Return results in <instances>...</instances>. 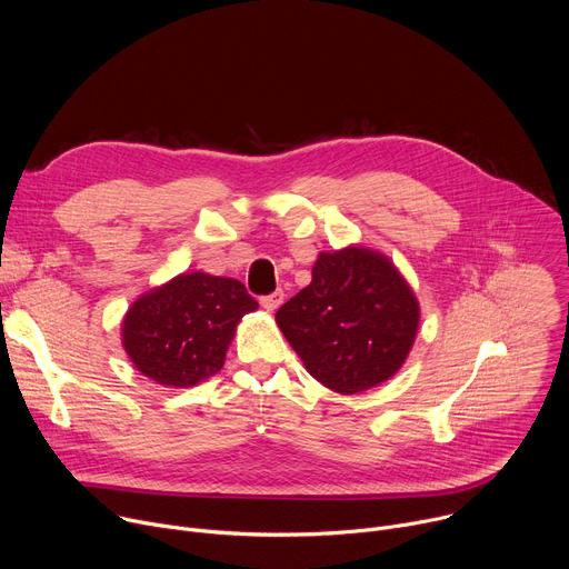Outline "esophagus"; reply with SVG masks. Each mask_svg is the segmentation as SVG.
I'll list each match as a JSON object with an SVG mask.
<instances>
[{
    "label": "esophagus",
    "instance_id": "34e87169",
    "mask_svg": "<svg viewBox=\"0 0 569 569\" xmlns=\"http://www.w3.org/2000/svg\"><path fill=\"white\" fill-rule=\"evenodd\" d=\"M283 299H286L283 290H277V292H272V295H268V297H261V306H263L268 312H274V310L283 303Z\"/></svg>",
    "mask_w": 569,
    "mask_h": 569
}]
</instances>
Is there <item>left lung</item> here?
<instances>
[{"mask_svg":"<svg viewBox=\"0 0 569 569\" xmlns=\"http://www.w3.org/2000/svg\"><path fill=\"white\" fill-rule=\"evenodd\" d=\"M415 290L380 252L349 246L321 252L312 281L277 310V323L306 371L338 393L389 380L419 331Z\"/></svg>","mask_w":569,"mask_h":569,"instance_id":"8db88e82","label":"left lung"}]
</instances>
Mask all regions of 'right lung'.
Returning a JSON list of instances; mask_svg holds the SVG:
<instances>
[{"instance_id": "right-lung-1", "label": "right lung", "mask_w": 569, "mask_h": 569, "mask_svg": "<svg viewBox=\"0 0 569 569\" xmlns=\"http://www.w3.org/2000/svg\"><path fill=\"white\" fill-rule=\"evenodd\" d=\"M259 308L240 281L184 272L126 312L121 345L134 369L164 387H193L224 365L242 315Z\"/></svg>"}]
</instances>
